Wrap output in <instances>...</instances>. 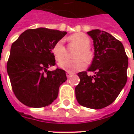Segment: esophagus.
<instances>
[{
	"label": "esophagus",
	"mask_w": 134,
	"mask_h": 134,
	"mask_svg": "<svg viewBox=\"0 0 134 134\" xmlns=\"http://www.w3.org/2000/svg\"><path fill=\"white\" fill-rule=\"evenodd\" d=\"M71 75H72V73H71V72H67V73H66V77L69 78V77H70V76H71Z\"/></svg>",
	"instance_id": "34e87169"
}]
</instances>
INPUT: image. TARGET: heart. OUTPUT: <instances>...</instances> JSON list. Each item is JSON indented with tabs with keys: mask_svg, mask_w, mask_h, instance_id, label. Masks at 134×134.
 I'll list each match as a JSON object with an SVG mask.
<instances>
[{
	"mask_svg": "<svg viewBox=\"0 0 134 134\" xmlns=\"http://www.w3.org/2000/svg\"><path fill=\"white\" fill-rule=\"evenodd\" d=\"M69 40L78 47V49L75 51L74 59H64L59 63V68L68 72H76L84 69L86 66V62H89L92 58V53L90 50V39L88 36L84 34H75L69 37ZM52 53L57 61H61L65 57V48L64 42L63 39L57 41L52 48ZM85 59L83 60L82 58Z\"/></svg>",
	"mask_w": 134,
	"mask_h": 134,
	"instance_id": "b5f03b06",
	"label": "heart"
}]
</instances>
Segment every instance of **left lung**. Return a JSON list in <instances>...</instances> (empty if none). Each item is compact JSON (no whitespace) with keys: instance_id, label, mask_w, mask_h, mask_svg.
I'll list each match as a JSON object with an SVG mask.
<instances>
[{"instance_id":"obj_1","label":"left lung","mask_w":134,"mask_h":134,"mask_svg":"<svg viewBox=\"0 0 134 134\" xmlns=\"http://www.w3.org/2000/svg\"><path fill=\"white\" fill-rule=\"evenodd\" d=\"M93 40L94 58L88 71L79 72L80 83L75 87V95L81 106L102 109L111 104L127 82L128 58L120 41L100 30L87 32Z\"/></svg>"}]
</instances>
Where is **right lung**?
I'll use <instances>...</instances> for the list:
<instances>
[{
    "label": "right lung",
    "instance_id": "add662e5",
    "mask_svg": "<svg viewBox=\"0 0 134 134\" xmlns=\"http://www.w3.org/2000/svg\"><path fill=\"white\" fill-rule=\"evenodd\" d=\"M65 31L44 27L29 29L11 46L7 69L13 92L30 107H44L57 99L59 88L67 80L64 70H48L55 65L54 44Z\"/></svg>",
    "mask_w": 134,
    "mask_h": 134
}]
</instances>
